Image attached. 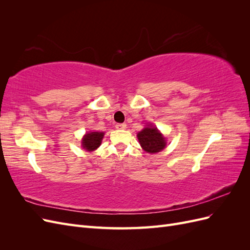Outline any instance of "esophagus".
<instances>
[{"label": "esophagus", "instance_id": "34e87169", "mask_svg": "<svg viewBox=\"0 0 250 250\" xmlns=\"http://www.w3.org/2000/svg\"><path fill=\"white\" fill-rule=\"evenodd\" d=\"M126 124L125 123H118L117 125H116V128L117 129H126Z\"/></svg>", "mask_w": 250, "mask_h": 250}]
</instances>
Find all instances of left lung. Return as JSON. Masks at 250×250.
I'll use <instances>...</instances> for the list:
<instances>
[{
  "label": "left lung",
  "mask_w": 250,
  "mask_h": 250,
  "mask_svg": "<svg viewBox=\"0 0 250 250\" xmlns=\"http://www.w3.org/2000/svg\"><path fill=\"white\" fill-rule=\"evenodd\" d=\"M138 139L141 147L148 153L160 152L167 145L164 135L152 124L147 125L140 131L138 133Z\"/></svg>",
  "instance_id": "1"
}]
</instances>
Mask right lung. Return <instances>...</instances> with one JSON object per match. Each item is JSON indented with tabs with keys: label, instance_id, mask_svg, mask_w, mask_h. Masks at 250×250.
<instances>
[{
	"label": "right lung",
	"instance_id": "right-lung-1",
	"mask_svg": "<svg viewBox=\"0 0 250 250\" xmlns=\"http://www.w3.org/2000/svg\"><path fill=\"white\" fill-rule=\"evenodd\" d=\"M103 137L104 132H87L84 134V137H83L81 141V146L83 149L88 151V152H92V151L96 150L101 145Z\"/></svg>",
	"mask_w": 250,
	"mask_h": 250
}]
</instances>
